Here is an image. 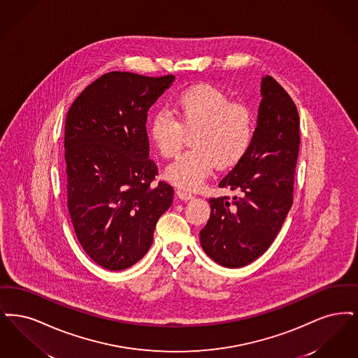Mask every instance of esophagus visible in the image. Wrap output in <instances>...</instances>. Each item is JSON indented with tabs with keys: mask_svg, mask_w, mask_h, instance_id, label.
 I'll return each instance as SVG.
<instances>
[{
	"mask_svg": "<svg viewBox=\"0 0 358 358\" xmlns=\"http://www.w3.org/2000/svg\"><path fill=\"white\" fill-rule=\"evenodd\" d=\"M176 195H178V198H180L182 201H189V199L194 198V195H192L191 192H188L185 188H178V189H176Z\"/></svg>",
	"mask_w": 358,
	"mask_h": 358,
	"instance_id": "34e87169",
	"label": "esophagus"
}]
</instances>
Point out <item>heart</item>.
<instances>
[{
  "label": "heart",
  "instance_id": "1",
  "mask_svg": "<svg viewBox=\"0 0 358 358\" xmlns=\"http://www.w3.org/2000/svg\"><path fill=\"white\" fill-rule=\"evenodd\" d=\"M176 120L169 112H156L148 123V135L163 157L178 155L191 132L192 150L179 156L166 170L172 185L196 189L218 166H236L252 140L249 109L231 103L230 97L211 85H196L180 92L172 103Z\"/></svg>",
  "mask_w": 358,
  "mask_h": 358
}]
</instances>
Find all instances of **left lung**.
I'll list each match as a JSON object with an SVG mask.
<instances>
[{
  "mask_svg": "<svg viewBox=\"0 0 358 358\" xmlns=\"http://www.w3.org/2000/svg\"><path fill=\"white\" fill-rule=\"evenodd\" d=\"M261 94L249 150L219 183L241 191V196L210 198L211 215L199 234L204 252L224 267H243L259 258L293 204L299 115L271 76L262 78Z\"/></svg>",
  "mask_w": 358,
  "mask_h": 358,
  "instance_id": "obj_1",
  "label": "left lung"
}]
</instances>
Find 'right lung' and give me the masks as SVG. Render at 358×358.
I'll list each match as a JSON object with an SVG mask.
<instances>
[{"label":"right lung","mask_w":358,"mask_h":358,"mask_svg":"<svg viewBox=\"0 0 358 358\" xmlns=\"http://www.w3.org/2000/svg\"><path fill=\"white\" fill-rule=\"evenodd\" d=\"M173 80L109 72L68 110V210L81 248L107 270H124L145 255L157 219L172 204L169 183L151 186L157 167L150 159L145 123L148 109Z\"/></svg>","instance_id":"1"}]
</instances>
